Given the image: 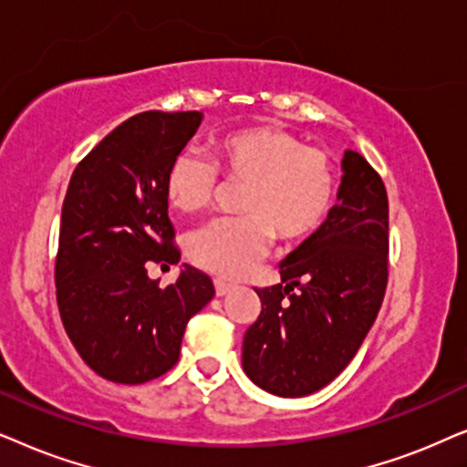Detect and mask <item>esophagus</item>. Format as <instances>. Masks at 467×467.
I'll return each instance as SVG.
<instances>
[{
    "instance_id": "esophagus-1",
    "label": "esophagus",
    "mask_w": 467,
    "mask_h": 467,
    "mask_svg": "<svg viewBox=\"0 0 467 467\" xmlns=\"http://www.w3.org/2000/svg\"><path fill=\"white\" fill-rule=\"evenodd\" d=\"M213 284H215V295L217 296H223L230 288H233V284L226 282V279H222V277H215Z\"/></svg>"
}]
</instances>
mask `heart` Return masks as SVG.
<instances>
[{
    "label": "heart",
    "instance_id": "b5f03b06",
    "mask_svg": "<svg viewBox=\"0 0 467 467\" xmlns=\"http://www.w3.org/2000/svg\"><path fill=\"white\" fill-rule=\"evenodd\" d=\"M211 147L215 164L182 151L164 177L166 201L182 213L207 207L215 194V168L226 182L244 183L239 217L215 220L190 234V258L202 269L237 277L263 256L271 237L296 244L325 222L335 198L333 161L325 151L271 126L233 130Z\"/></svg>",
    "mask_w": 467,
    "mask_h": 467
}]
</instances>
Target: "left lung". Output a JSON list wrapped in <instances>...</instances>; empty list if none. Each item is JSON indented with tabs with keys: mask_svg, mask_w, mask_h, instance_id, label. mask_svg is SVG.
Masks as SVG:
<instances>
[{
	"mask_svg": "<svg viewBox=\"0 0 467 467\" xmlns=\"http://www.w3.org/2000/svg\"><path fill=\"white\" fill-rule=\"evenodd\" d=\"M337 204L279 265L282 284L256 288L263 312L245 331L244 371L279 397L335 380L369 333L389 282V198L363 155L341 160Z\"/></svg>",
	"mask_w": 467,
	"mask_h": 467,
	"instance_id": "8db88e82",
	"label": "left lung"
}]
</instances>
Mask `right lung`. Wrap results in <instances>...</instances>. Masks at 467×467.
<instances>
[{"label": "right lung", "mask_w": 467, "mask_h": 467, "mask_svg": "<svg viewBox=\"0 0 467 467\" xmlns=\"http://www.w3.org/2000/svg\"><path fill=\"white\" fill-rule=\"evenodd\" d=\"M202 113L147 110L104 136L72 172L55 260L66 333L98 376L142 384L179 360L190 318L213 298L207 273L183 265L160 288L147 263L177 265L164 177Z\"/></svg>", "instance_id": "obj_1"}]
</instances>
